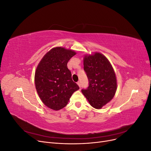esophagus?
<instances>
[{"label":"esophagus","mask_w":151,"mask_h":151,"mask_svg":"<svg viewBox=\"0 0 151 151\" xmlns=\"http://www.w3.org/2000/svg\"><path fill=\"white\" fill-rule=\"evenodd\" d=\"M77 85H78L79 86V88H81V82L80 81H78L77 83Z\"/></svg>","instance_id":"obj_1"}]
</instances>
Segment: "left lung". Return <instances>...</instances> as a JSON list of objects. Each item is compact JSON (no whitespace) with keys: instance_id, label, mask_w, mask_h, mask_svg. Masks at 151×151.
I'll return each instance as SVG.
<instances>
[{"instance_id":"obj_1","label":"left lung","mask_w":151,"mask_h":151,"mask_svg":"<svg viewBox=\"0 0 151 151\" xmlns=\"http://www.w3.org/2000/svg\"><path fill=\"white\" fill-rule=\"evenodd\" d=\"M84 70L89 80V86L81 91L89 104L101 109L113 98L117 89L115 71L108 58L96 52L84 57Z\"/></svg>"}]
</instances>
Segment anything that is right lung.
Segmentation results:
<instances>
[{"instance_id": "right-lung-1", "label": "right lung", "mask_w": 151, "mask_h": 151, "mask_svg": "<svg viewBox=\"0 0 151 151\" xmlns=\"http://www.w3.org/2000/svg\"><path fill=\"white\" fill-rule=\"evenodd\" d=\"M76 54L72 50L53 48L45 55L36 69V91L44 104L53 110L64 108L72 94L79 89L67 68L68 60Z\"/></svg>"}]
</instances>
